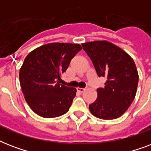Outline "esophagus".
I'll use <instances>...</instances> for the list:
<instances>
[{
	"instance_id": "1",
	"label": "esophagus",
	"mask_w": 151,
	"mask_h": 151,
	"mask_svg": "<svg viewBox=\"0 0 151 151\" xmlns=\"http://www.w3.org/2000/svg\"><path fill=\"white\" fill-rule=\"evenodd\" d=\"M77 90H78L79 92H81V93H82V92L85 90V88H77Z\"/></svg>"
}]
</instances>
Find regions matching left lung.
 Wrapping results in <instances>:
<instances>
[{"mask_svg": "<svg viewBox=\"0 0 151 151\" xmlns=\"http://www.w3.org/2000/svg\"><path fill=\"white\" fill-rule=\"evenodd\" d=\"M99 77L106 78L105 86L97 88L96 100L89 105L95 117L111 120L121 117L132 103L139 75L133 59L114 44L97 41L82 44Z\"/></svg>", "mask_w": 151, "mask_h": 151, "instance_id": "8db88e82", "label": "left lung"}]
</instances>
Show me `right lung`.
<instances>
[{"mask_svg": "<svg viewBox=\"0 0 151 151\" xmlns=\"http://www.w3.org/2000/svg\"><path fill=\"white\" fill-rule=\"evenodd\" d=\"M81 49L78 44L51 43L26 57L19 70L20 85L27 103L37 114L52 118L68 111L77 90L60 85L59 81Z\"/></svg>", "mask_w": 151, "mask_h": 151, "instance_id": "1", "label": "right lung"}]
</instances>
